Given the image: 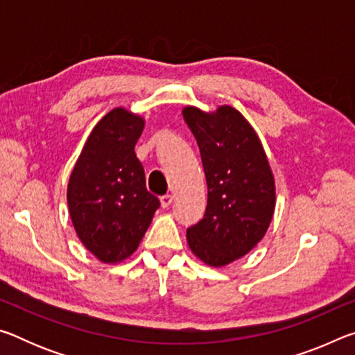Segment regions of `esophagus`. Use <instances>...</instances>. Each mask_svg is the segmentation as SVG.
Here are the masks:
<instances>
[{
	"label": "esophagus",
	"mask_w": 355,
	"mask_h": 355,
	"mask_svg": "<svg viewBox=\"0 0 355 355\" xmlns=\"http://www.w3.org/2000/svg\"><path fill=\"white\" fill-rule=\"evenodd\" d=\"M159 200H161V207H163V208H167V207H169L171 203L173 202V196H171V194H166V196L161 197Z\"/></svg>",
	"instance_id": "obj_1"
}]
</instances>
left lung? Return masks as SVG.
<instances>
[{
    "instance_id": "left-lung-1",
    "label": "left lung",
    "mask_w": 355,
    "mask_h": 355,
    "mask_svg": "<svg viewBox=\"0 0 355 355\" xmlns=\"http://www.w3.org/2000/svg\"><path fill=\"white\" fill-rule=\"evenodd\" d=\"M182 114L199 144L208 186L205 216L186 239L199 260L222 268L266 235L275 209L274 173L260 137L235 107L184 106Z\"/></svg>"
}]
</instances>
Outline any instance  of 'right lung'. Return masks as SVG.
Instances as JSON below:
<instances>
[{
  "mask_svg": "<svg viewBox=\"0 0 355 355\" xmlns=\"http://www.w3.org/2000/svg\"><path fill=\"white\" fill-rule=\"evenodd\" d=\"M146 120L125 107L100 119L78 156L67 184V205L78 238L101 263L127 260L139 248L158 197L146 188L135 146Z\"/></svg>",
  "mask_w": 355,
  "mask_h": 355,
  "instance_id": "obj_1",
  "label": "right lung"
}]
</instances>
